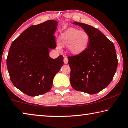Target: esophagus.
Here are the masks:
<instances>
[{
	"label": "esophagus",
	"mask_w": 128,
	"mask_h": 128,
	"mask_svg": "<svg viewBox=\"0 0 128 128\" xmlns=\"http://www.w3.org/2000/svg\"><path fill=\"white\" fill-rule=\"evenodd\" d=\"M64 62L65 64H68V58H67V57H64Z\"/></svg>",
	"instance_id": "34e87169"
}]
</instances>
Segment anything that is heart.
Returning <instances> with one entry per match:
<instances>
[{
	"label": "heart",
	"instance_id": "b5f03b06",
	"mask_svg": "<svg viewBox=\"0 0 128 128\" xmlns=\"http://www.w3.org/2000/svg\"><path fill=\"white\" fill-rule=\"evenodd\" d=\"M90 36L85 31L71 28L61 34L60 44L68 47L69 51L73 55H79L84 53L89 45Z\"/></svg>",
	"mask_w": 128,
	"mask_h": 128
}]
</instances>
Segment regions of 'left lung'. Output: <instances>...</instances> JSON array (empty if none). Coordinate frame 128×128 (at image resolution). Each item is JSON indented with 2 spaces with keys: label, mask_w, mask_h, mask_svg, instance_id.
I'll return each mask as SVG.
<instances>
[{
  "label": "left lung",
  "mask_w": 128,
  "mask_h": 128,
  "mask_svg": "<svg viewBox=\"0 0 128 128\" xmlns=\"http://www.w3.org/2000/svg\"><path fill=\"white\" fill-rule=\"evenodd\" d=\"M73 24L83 28L90 40L84 53L68 58L71 85L76 91L96 94L110 85L116 72L118 60L115 47L96 28L83 23Z\"/></svg>",
  "instance_id": "8db88e82"
}]
</instances>
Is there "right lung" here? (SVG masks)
<instances>
[{
	"label": "right lung",
	"mask_w": 128,
	"mask_h": 128,
	"mask_svg": "<svg viewBox=\"0 0 128 128\" xmlns=\"http://www.w3.org/2000/svg\"><path fill=\"white\" fill-rule=\"evenodd\" d=\"M58 22L48 20L28 28L12 42L7 66L10 80L21 92L30 96L48 92L56 74L63 66L64 58L50 57V49L56 48Z\"/></svg>",
	"instance_id": "add662e5"
}]
</instances>
